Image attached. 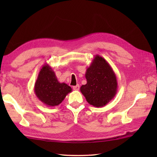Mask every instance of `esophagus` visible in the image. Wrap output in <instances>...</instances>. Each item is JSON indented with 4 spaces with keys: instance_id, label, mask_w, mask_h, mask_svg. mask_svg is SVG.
I'll list each match as a JSON object with an SVG mask.
<instances>
[{
    "instance_id": "obj_1",
    "label": "esophagus",
    "mask_w": 157,
    "mask_h": 157,
    "mask_svg": "<svg viewBox=\"0 0 157 157\" xmlns=\"http://www.w3.org/2000/svg\"><path fill=\"white\" fill-rule=\"evenodd\" d=\"M73 89L74 90H79V85H76L75 86H73Z\"/></svg>"
}]
</instances>
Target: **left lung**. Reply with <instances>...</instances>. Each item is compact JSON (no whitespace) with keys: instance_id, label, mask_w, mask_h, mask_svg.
I'll return each instance as SVG.
<instances>
[{"instance_id":"obj_1","label":"left lung","mask_w":157,"mask_h":157,"mask_svg":"<svg viewBox=\"0 0 157 157\" xmlns=\"http://www.w3.org/2000/svg\"><path fill=\"white\" fill-rule=\"evenodd\" d=\"M85 76L87 83L81 86L80 91L90 105L102 107L115 97L117 92L116 75L101 56H94Z\"/></svg>"}]
</instances>
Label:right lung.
Here are the masks:
<instances>
[{
  "label": "right lung",
  "instance_id": "1",
  "mask_svg": "<svg viewBox=\"0 0 157 157\" xmlns=\"http://www.w3.org/2000/svg\"><path fill=\"white\" fill-rule=\"evenodd\" d=\"M34 92L39 101L48 106H57L72 92L65 83H60L52 69L45 64L39 72L34 85Z\"/></svg>",
  "mask_w": 157,
  "mask_h": 157
}]
</instances>
